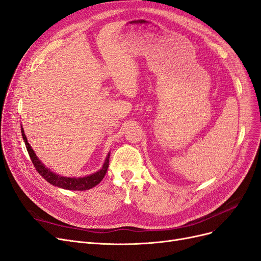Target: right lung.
Masks as SVG:
<instances>
[{
    "label": "right lung",
    "mask_w": 261,
    "mask_h": 261,
    "mask_svg": "<svg viewBox=\"0 0 261 261\" xmlns=\"http://www.w3.org/2000/svg\"><path fill=\"white\" fill-rule=\"evenodd\" d=\"M21 133H22V138H23V141L25 143L28 152L30 154L31 160L35 166L36 171L40 174L41 177H43L46 179L49 184L59 187L62 189H66V190H72V191H85V190H89L94 188L95 186H97L101 180H102L107 174L108 167H109V162H110V153L108 154L106 162L102 166V168L98 171L97 173L90 175V176H86V177H81V178H70V177H63V176H59L56 175L55 173L51 172L48 167L44 166L39 160L38 158L36 156L35 152L32 149L31 145L29 144L27 137L24 134L23 128H21Z\"/></svg>",
    "instance_id": "obj_1"
}]
</instances>
